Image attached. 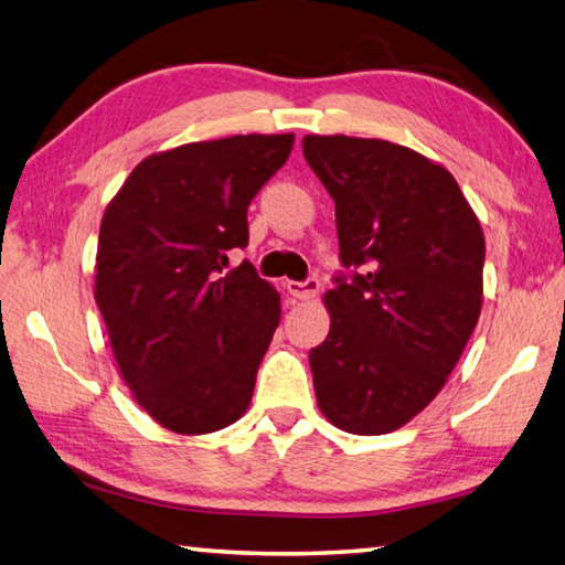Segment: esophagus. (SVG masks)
Here are the masks:
<instances>
[{
	"mask_svg": "<svg viewBox=\"0 0 565 565\" xmlns=\"http://www.w3.org/2000/svg\"><path fill=\"white\" fill-rule=\"evenodd\" d=\"M288 292L295 300H312L320 295V280L318 277H308V280H288Z\"/></svg>",
	"mask_w": 565,
	"mask_h": 565,
	"instance_id": "esophagus-1",
	"label": "esophagus"
}]
</instances>
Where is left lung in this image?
Segmentation results:
<instances>
[{
  "label": "left lung",
  "mask_w": 565,
  "mask_h": 565,
  "mask_svg": "<svg viewBox=\"0 0 565 565\" xmlns=\"http://www.w3.org/2000/svg\"><path fill=\"white\" fill-rule=\"evenodd\" d=\"M302 153L334 201L344 265L310 350L315 394L334 427L387 434L437 397L477 328L481 225L447 168L407 146L305 136Z\"/></svg>",
  "instance_id": "8db88e82"
}]
</instances>
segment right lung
<instances>
[{
	"instance_id": "1",
	"label": "right lung",
	"mask_w": 565,
	"mask_h": 565,
	"mask_svg": "<svg viewBox=\"0 0 565 565\" xmlns=\"http://www.w3.org/2000/svg\"><path fill=\"white\" fill-rule=\"evenodd\" d=\"M292 141L247 134L153 153L106 207L96 305L121 377L166 429L211 434L250 404L280 295L247 260L223 267Z\"/></svg>"
}]
</instances>
